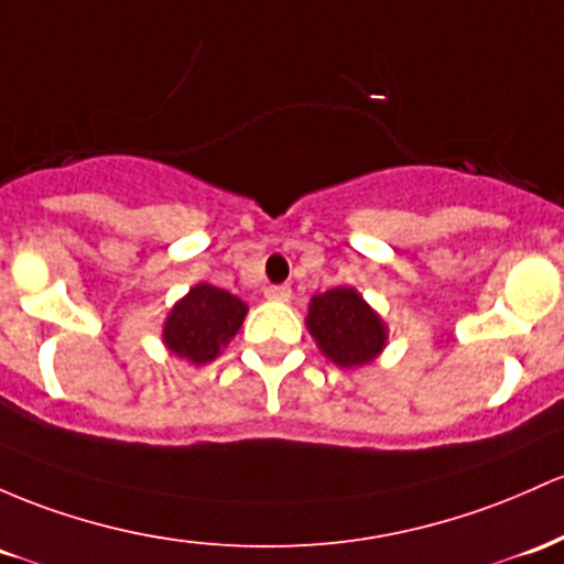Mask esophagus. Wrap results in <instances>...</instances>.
Instances as JSON below:
<instances>
[{
  "instance_id": "1",
  "label": "esophagus",
  "mask_w": 564,
  "mask_h": 564,
  "mask_svg": "<svg viewBox=\"0 0 564 564\" xmlns=\"http://www.w3.org/2000/svg\"><path fill=\"white\" fill-rule=\"evenodd\" d=\"M264 296L275 302H289L292 300V286H286V283H281V286H268L264 289Z\"/></svg>"
}]
</instances>
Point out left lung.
I'll return each mask as SVG.
<instances>
[{
	"label": "left lung",
	"instance_id": "8db88e82",
	"mask_svg": "<svg viewBox=\"0 0 564 564\" xmlns=\"http://www.w3.org/2000/svg\"><path fill=\"white\" fill-rule=\"evenodd\" d=\"M307 329L337 367L369 364L386 345V324L356 289L345 286L313 296Z\"/></svg>",
	"mask_w": 564,
	"mask_h": 564
}]
</instances>
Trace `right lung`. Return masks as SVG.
Listing matches in <instances>:
<instances>
[{
	"instance_id": "right-lung-1",
	"label": "right lung",
	"mask_w": 564,
	"mask_h": 564,
	"mask_svg": "<svg viewBox=\"0 0 564 564\" xmlns=\"http://www.w3.org/2000/svg\"><path fill=\"white\" fill-rule=\"evenodd\" d=\"M246 311L249 307L238 296L200 283L173 307L165 321L163 339L176 356L192 364H206L235 337Z\"/></svg>"
}]
</instances>
